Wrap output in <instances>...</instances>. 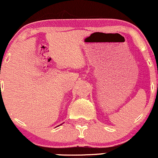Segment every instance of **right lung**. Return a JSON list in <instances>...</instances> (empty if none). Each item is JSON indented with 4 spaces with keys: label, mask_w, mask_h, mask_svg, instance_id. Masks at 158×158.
<instances>
[{
    "label": "right lung",
    "mask_w": 158,
    "mask_h": 158,
    "mask_svg": "<svg viewBox=\"0 0 158 158\" xmlns=\"http://www.w3.org/2000/svg\"><path fill=\"white\" fill-rule=\"evenodd\" d=\"M60 126H61V125H60Z\"/></svg>",
    "instance_id": "1"
}]
</instances>
